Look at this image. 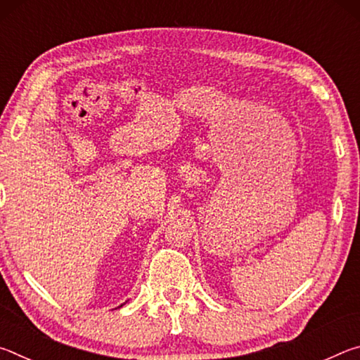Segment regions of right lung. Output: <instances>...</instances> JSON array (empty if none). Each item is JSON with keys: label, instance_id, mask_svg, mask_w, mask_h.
I'll return each mask as SVG.
<instances>
[{"label": "right lung", "instance_id": "add662e5", "mask_svg": "<svg viewBox=\"0 0 360 360\" xmlns=\"http://www.w3.org/2000/svg\"><path fill=\"white\" fill-rule=\"evenodd\" d=\"M122 304H125V303H122ZM122 304H120V307H122ZM120 307H119V308H120Z\"/></svg>", "mask_w": 360, "mask_h": 360}]
</instances>
